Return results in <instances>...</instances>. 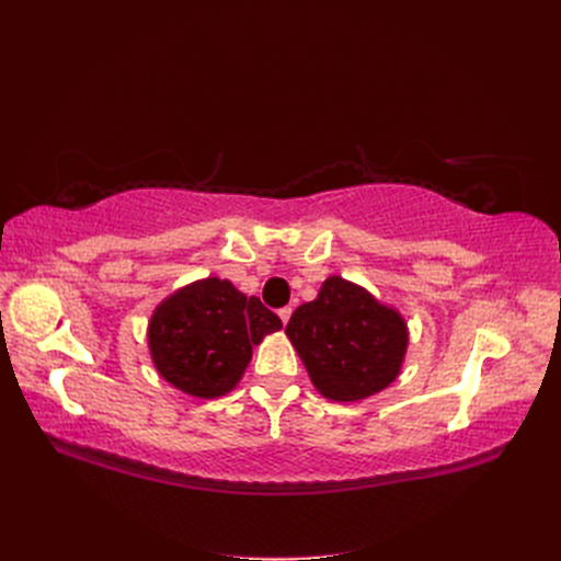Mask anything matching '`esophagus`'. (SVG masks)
<instances>
[{"instance_id": "1", "label": "esophagus", "mask_w": 561, "mask_h": 561, "mask_svg": "<svg viewBox=\"0 0 561 561\" xmlns=\"http://www.w3.org/2000/svg\"><path fill=\"white\" fill-rule=\"evenodd\" d=\"M278 316H280V320H283V325H287V320H290V316H293V307H283V309L278 311Z\"/></svg>"}]
</instances>
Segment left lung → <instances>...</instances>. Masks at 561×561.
<instances>
[{"instance_id": "1", "label": "left lung", "mask_w": 561, "mask_h": 561, "mask_svg": "<svg viewBox=\"0 0 561 561\" xmlns=\"http://www.w3.org/2000/svg\"><path fill=\"white\" fill-rule=\"evenodd\" d=\"M311 383L332 402H360L400 377L410 346L402 313L363 285L330 276L285 328Z\"/></svg>"}]
</instances>
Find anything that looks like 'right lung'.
<instances>
[{"mask_svg":"<svg viewBox=\"0 0 561 561\" xmlns=\"http://www.w3.org/2000/svg\"><path fill=\"white\" fill-rule=\"evenodd\" d=\"M283 328L257 297H245L231 280L201 278L168 295L147 325L151 363L186 396L213 400L239 386L252 346Z\"/></svg>","mask_w":561,"mask_h":561,"instance_id":"add662e5","label":"right lung"}]
</instances>
